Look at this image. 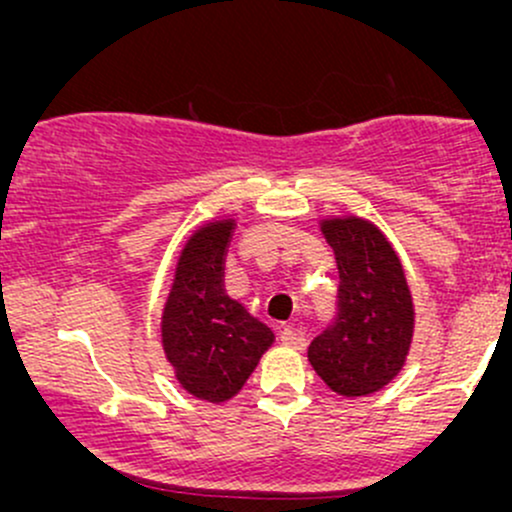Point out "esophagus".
Returning <instances> with one entry per match:
<instances>
[{"mask_svg":"<svg viewBox=\"0 0 512 512\" xmlns=\"http://www.w3.org/2000/svg\"><path fill=\"white\" fill-rule=\"evenodd\" d=\"M281 344L289 346V349H296V351L305 349V337H303V332L298 330L296 325H289L284 332H281Z\"/></svg>","mask_w":512,"mask_h":512,"instance_id":"34e87169","label":"esophagus"}]
</instances>
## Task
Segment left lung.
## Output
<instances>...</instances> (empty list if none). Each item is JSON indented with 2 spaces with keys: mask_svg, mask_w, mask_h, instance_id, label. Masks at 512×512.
<instances>
[{
  "mask_svg": "<svg viewBox=\"0 0 512 512\" xmlns=\"http://www.w3.org/2000/svg\"><path fill=\"white\" fill-rule=\"evenodd\" d=\"M339 269V313L308 346L322 383L342 397L380 392L402 373L414 337V298L395 248L373 221L322 216Z\"/></svg>",
  "mask_w": 512,
  "mask_h": 512,
  "instance_id": "obj_1",
  "label": "left lung"
}]
</instances>
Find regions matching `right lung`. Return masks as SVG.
Here are the masks:
<instances>
[{
  "label": "right lung",
  "instance_id": "1",
  "mask_svg": "<svg viewBox=\"0 0 512 512\" xmlns=\"http://www.w3.org/2000/svg\"><path fill=\"white\" fill-rule=\"evenodd\" d=\"M236 216L195 228L182 245L161 315V346L187 395L211 404L233 399L274 344L272 327L226 293L223 264Z\"/></svg>",
  "mask_w": 512,
  "mask_h": 512
}]
</instances>
